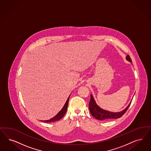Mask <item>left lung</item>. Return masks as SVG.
<instances>
[{
    "label": "left lung",
    "instance_id": "1",
    "mask_svg": "<svg viewBox=\"0 0 151 151\" xmlns=\"http://www.w3.org/2000/svg\"><path fill=\"white\" fill-rule=\"evenodd\" d=\"M127 60L132 62V59L129 55H127L126 57ZM132 102L129 103L125 109L120 112H111L103 110L100 107H98L97 104L95 102L91 94V100L89 103V111L93 117L99 120H108L111 119H116L122 117V116L126 112L127 109L131 105Z\"/></svg>",
    "mask_w": 151,
    "mask_h": 151
}]
</instances>
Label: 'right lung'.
<instances>
[{
	"mask_svg": "<svg viewBox=\"0 0 151 151\" xmlns=\"http://www.w3.org/2000/svg\"><path fill=\"white\" fill-rule=\"evenodd\" d=\"M69 97H68V99L67 100V102L65 103V104H64L63 108H62V109L58 113L53 117V118L49 119V120H47V121H42L43 122H45V123H50V122H55V121H58L59 119H60L62 117H63L64 114H65V113L67 112V108H68V102H69Z\"/></svg>",
	"mask_w": 151,
	"mask_h": 151,
	"instance_id": "obj_1",
	"label": "right lung"
}]
</instances>
